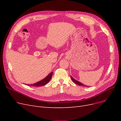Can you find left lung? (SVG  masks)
Listing matches in <instances>:
<instances>
[{
    "instance_id": "left-lung-1",
    "label": "left lung",
    "mask_w": 121,
    "mask_h": 121,
    "mask_svg": "<svg viewBox=\"0 0 121 121\" xmlns=\"http://www.w3.org/2000/svg\"><path fill=\"white\" fill-rule=\"evenodd\" d=\"M71 78L72 80L73 81V82H74V83H75V84H78V85H79V86H85V87L88 86H86V85H84L83 84L81 83V82H80L79 81H77V80H75V79H74L72 77H71Z\"/></svg>"
}]
</instances>
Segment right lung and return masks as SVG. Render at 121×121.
<instances>
[{"mask_svg":"<svg viewBox=\"0 0 121 121\" xmlns=\"http://www.w3.org/2000/svg\"><path fill=\"white\" fill-rule=\"evenodd\" d=\"M53 72L50 73L48 75H47V77H46L43 79L41 80L40 81H38L35 83H34L33 84H27L28 86H37V87H39V86H43L44 85L47 84L48 82L50 81V80L52 78V76Z\"/></svg>","mask_w":121,"mask_h":121,"instance_id":"1","label":"right lung"}]
</instances>
